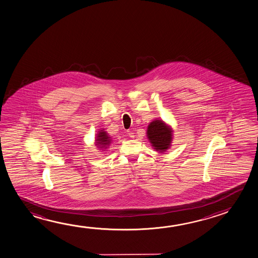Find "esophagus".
I'll use <instances>...</instances> for the list:
<instances>
[{"label": "esophagus", "instance_id": "esophagus-1", "mask_svg": "<svg viewBox=\"0 0 258 258\" xmlns=\"http://www.w3.org/2000/svg\"><path fill=\"white\" fill-rule=\"evenodd\" d=\"M127 135L129 136V137H131V138H134V137H135V133L133 131H130V130H129V131H127Z\"/></svg>", "mask_w": 258, "mask_h": 258}]
</instances>
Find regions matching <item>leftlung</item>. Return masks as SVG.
Returning <instances> with one entry per match:
<instances>
[{
    "label": "left lung",
    "instance_id": "left-lung-1",
    "mask_svg": "<svg viewBox=\"0 0 258 258\" xmlns=\"http://www.w3.org/2000/svg\"><path fill=\"white\" fill-rule=\"evenodd\" d=\"M147 138L156 152L164 153L171 146L173 130L160 119H155L147 127Z\"/></svg>",
    "mask_w": 258,
    "mask_h": 258
}]
</instances>
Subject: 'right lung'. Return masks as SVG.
<instances>
[{
    "mask_svg": "<svg viewBox=\"0 0 258 258\" xmlns=\"http://www.w3.org/2000/svg\"><path fill=\"white\" fill-rule=\"evenodd\" d=\"M112 137L105 131V129H101L96 134L95 145L99 150L105 151L112 144Z\"/></svg>",
    "mask_w": 258,
    "mask_h": 258,
    "instance_id": "obj_1",
    "label": "right lung"
}]
</instances>
